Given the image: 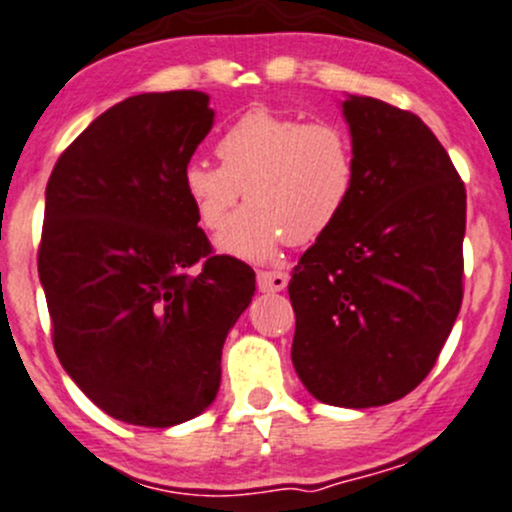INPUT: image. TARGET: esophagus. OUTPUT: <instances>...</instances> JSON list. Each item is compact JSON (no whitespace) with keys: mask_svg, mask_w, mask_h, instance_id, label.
I'll return each instance as SVG.
<instances>
[{"mask_svg":"<svg viewBox=\"0 0 512 512\" xmlns=\"http://www.w3.org/2000/svg\"><path fill=\"white\" fill-rule=\"evenodd\" d=\"M256 280H258V288H261L263 293H280V290H285V285H288V273L261 271Z\"/></svg>","mask_w":512,"mask_h":512,"instance_id":"esophagus-1","label":"esophagus"}]
</instances>
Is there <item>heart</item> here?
Here are the masks:
<instances>
[{"mask_svg":"<svg viewBox=\"0 0 512 512\" xmlns=\"http://www.w3.org/2000/svg\"><path fill=\"white\" fill-rule=\"evenodd\" d=\"M219 166L192 158L180 190L200 227L217 229L244 191L250 205L219 229V254L251 263L278 256L285 241L302 246L342 219L359 185L351 134L334 122L249 109L214 146Z\"/></svg>","mask_w":512,"mask_h":512,"instance_id":"heart-1","label":"heart"}]
</instances>
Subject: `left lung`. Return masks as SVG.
Wrapping results in <instances>:
<instances>
[{
  "instance_id": "8db88e82",
  "label": "left lung",
  "mask_w": 512,
  "mask_h": 512,
  "mask_svg": "<svg viewBox=\"0 0 512 512\" xmlns=\"http://www.w3.org/2000/svg\"><path fill=\"white\" fill-rule=\"evenodd\" d=\"M354 200L295 266L293 366L337 408H378L425 381L461 307L466 190L412 112L346 95Z\"/></svg>"
}]
</instances>
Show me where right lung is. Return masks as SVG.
I'll return each mask as SVG.
<instances>
[{
  "instance_id": "obj_1",
  "label": "right lung",
  "mask_w": 512,
  "mask_h": 512,
  "mask_svg": "<svg viewBox=\"0 0 512 512\" xmlns=\"http://www.w3.org/2000/svg\"><path fill=\"white\" fill-rule=\"evenodd\" d=\"M212 124L205 92L129 97L48 180L38 278L53 346L75 386L129 425L173 427L210 408L224 339L254 298L256 273L210 256L180 190Z\"/></svg>"
}]
</instances>
